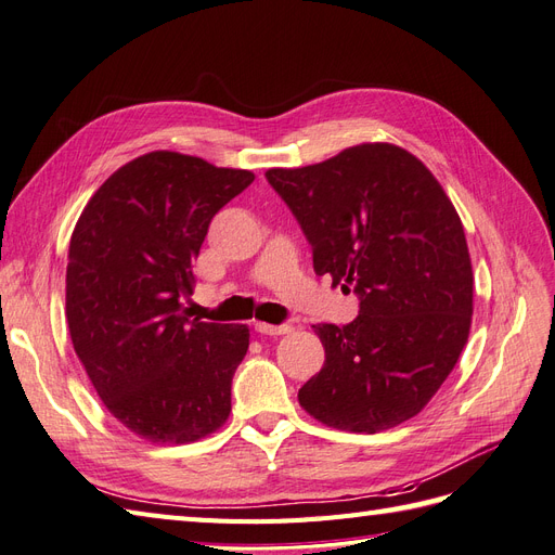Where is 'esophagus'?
Here are the masks:
<instances>
[{
	"instance_id": "1",
	"label": "esophagus",
	"mask_w": 555,
	"mask_h": 555,
	"mask_svg": "<svg viewBox=\"0 0 555 555\" xmlns=\"http://www.w3.org/2000/svg\"><path fill=\"white\" fill-rule=\"evenodd\" d=\"M255 331H257V333H261V335H284V333H289V331H292V326H289V324H280V326H275V324L257 322V324H255Z\"/></svg>"
}]
</instances>
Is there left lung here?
<instances>
[{
	"instance_id": "left-lung-1",
	"label": "left lung",
	"mask_w": 555,
	"mask_h": 555,
	"mask_svg": "<svg viewBox=\"0 0 555 555\" xmlns=\"http://www.w3.org/2000/svg\"><path fill=\"white\" fill-rule=\"evenodd\" d=\"M266 178L310 241L314 273L361 300L351 324L312 326L326 361L300 386V408L349 433L408 422L438 393L473 324L456 208L424 162L391 143Z\"/></svg>"
}]
</instances>
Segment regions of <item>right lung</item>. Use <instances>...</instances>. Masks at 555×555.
Returning a JSON list of instances; mask_svg holds the SVG:
<instances>
[{"label":"right lung","mask_w":555,"mask_h":555,"mask_svg":"<svg viewBox=\"0 0 555 555\" xmlns=\"http://www.w3.org/2000/svg\"><path fill=\"white\" fill-rule=\"evenodd\" d=\"M251 180L245 169L155 150L120 166L72 233L74 349L106 410L147 442H196L229 418L249 328L198 322L184 298L210 220Z\"/></svg>","instance_id":"obj_1"}]
</instances>
